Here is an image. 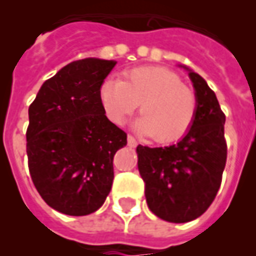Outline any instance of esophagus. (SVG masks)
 Listing matches in <instances>:
<instances>
[{
	"label": "esophagus",
	"mask_w": 256,
	"mask_h": 256,
	"mask_svg": "<svg viewBox=\"0 0 256 256\" xmlns=\"http://www.w3.org/2000/svg\"><path fill=\"white\" fill-rule=\"evenodd\" d=\"M128 144L130 148H134L136 146V140L132 136H128Z\"/></svg>",
	"instance_id": "obj_1"
}]
</instances>
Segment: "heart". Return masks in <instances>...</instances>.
I'll return each instance as SVG.
<instances>
[{"instance_id":"b5f03b06","label":"heart","mask_w":256,"mask_h":256,"mask_svg":"<svg viewBox=\"0 0 256 256\" xmlns=\"http://www.w3.org/2000/svg\"><path fill=\"white\" fill-rule=\"evenodd\" d=\"M100 104L108 120L122 124L140 106L136 130L154 142L171 144L184 136L194 124L198 100L172 70L140 66L126 70L122 81L108 78L100 86Z\"/></svg>"}]
</instances>
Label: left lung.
I'll list each match as a JSON object with an SVG mask.
<instances>
[{
    "label": "left lung",
    "mask_w": 256,
    "mask_h": 256,
    "mask_svg": "<svg viewBox=\"0 0 256 256\" xmlns=\"http://www.w3.org/2000/svg\"><path fill=\"white\" fill-rule=\"evenodd\" d=\"M188 76L198 100L188 132L168 148H136L148 208L172 223L194 220L210 207L222 183L227 158L226 116L206 81L194 72Z\"/></svg>",
    "instance_id": "8db88e82"
}]
</instances>
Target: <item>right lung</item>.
<instances>
[{
  "label": "right lung",
  "mask_w": 256,
  "mask_h": 256,
  "mask_svg": "<svg viewBox=\"0 0 256 256\" xmlns=\"http://www.w3.org/2000/svg\"><path fill=\"white\" fill-rule=\"evenodd\" d=\"M116 64L72 62L44 82L29 106L30 176L42 199L62 214H92L112 190V160L128 134L104 116L100 92Z\"/></svg>",
  "instance_id": "add662e5"
}]
</instances>
